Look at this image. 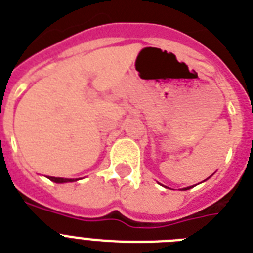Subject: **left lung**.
Masks as SVG:
<instances>
[{"label": "left lung", "mask_w": 253, "mask_h": 253, "mask_svg": "<svg viewBox=\"0 0 253 253\" xmlns=\"http://www.w3.org/2000/svg\"><path fill=\"white\" fill-rule=\"evenodd\" d=\"M189 189H191V186H190V187H185V189H183V190H189Z\"/></svg>", "instance_id": "8db88e82"}]
</instances>
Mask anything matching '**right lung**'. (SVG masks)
<instances>
[{
    "mask_svg": "<svg viewBox=\"0 0 253 253\" xmlns=\"http://www.w3.org/2000/svg\"><path fill=\"white\" fill-rule=\"evenodd\" d=\"M49 179H51L53 182H56V183H66V182H74V181H77V179H74V178H60V177H49Z\"/></svg>",
    "mask_w": 253,
    "mask_h": 253,
    "instance_id": "right-lung-1",
    "label": "right lung"
}]
</instances>
